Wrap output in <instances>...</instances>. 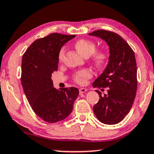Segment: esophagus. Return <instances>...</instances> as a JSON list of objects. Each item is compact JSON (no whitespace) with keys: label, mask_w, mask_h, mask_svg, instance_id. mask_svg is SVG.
I'll use <instances>...</instances> for the list:
<instances>
[{"label":"esophagus","mask_w":154,"mask_h":154,"mask_svg":"<svg viewBox=\"0 0 154 154\" xmlns=\"http://www.w3.org/2000/svg\"><path fill=\"white\" fill-rule=\"evenodd\" d=\"M79 93H80V94L84 93V92L87 91V89L86 88H80L79 90Z\"/></svg>","instance_id":"esophagus-1"}]
</instances>
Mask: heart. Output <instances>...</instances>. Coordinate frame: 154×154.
Wrapping results in <instances>:
<instances>
[{
  "mask_svg": "<svg viewBox=\"0 0 154 154\" xmlns=\"http://www.w3.org/2000/svg\"><path fill=\"white\" fill-rule=\"evenodd\" d=\"M77 51L85 57H89L92 63L97 66H104L108 59V53L105 49H95L96 45L94 42L88 39H79L75 43ZM65 49L62 47L58 53L59 62L62 60ZM92 77V71L90 69H82L75 72L73 75L74 82L79 85H84L88 79Z\"/></svg>",
  "mask_w": 154,
  "mask_h": 154,
  "instance_id": "b5f03b06",
  "label": "heart"
}]
</instances>
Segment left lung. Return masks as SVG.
Wrapping results in <instances>:
<instances>
[{"label":"left lung","mask_w":154,"mask_h":154,"mask_svg":"<svg viewBox=\"0 0 154 154\" xmlns=\"http://www.w3.org/2000/svg\"><path fill=\"white\" fill-rule=\"evenodd\" d=\"M89 34L103 38L110 48L108 64L92 84L94 88H107V93L102 96L96 90L100 100L93 106V111L101 123L114 125L126 116L136 97L138 81L134 51L112 31L99 29Z\"/></svg>","instance_id":"8db88e82"}]
</instances>
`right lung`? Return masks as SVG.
Wrapping results in <instances>:
<instances>
[{
    "label": "right lung",
    "instance_id": "1",
    "mask_svg": "<svg viewBox=\"0 0 154 154\" xmlns=\"http://www.w3.org/2000/svg\"><path fill=\"white\" fill-rule=\"evenodd\" d=\"M75 35L53 33L38 38L23 54L21 84L29 105L38 117L50 123L61 121L71 113L79 90L71 87L57 90L51 75L58 69V53Z\"/></svg>",
    "mask_w": 154,
    "mask_h": 154
}]
</instances>
